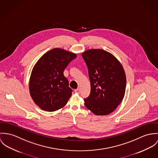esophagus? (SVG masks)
<instances>
[{
    "label": "esophagus",
    "instance_id": "esophagus-1",
    "mask_svg": "<svg viewBox=\"0 0 158 158\" xmlns=\"http://www.w3.org/2000/svg\"><path fill=\"white\" fill-rule=\"evenodd\" d=\"M74 92L76 93H80V89L79 88H77L76 89H74Z\"/></svg>",
    "mask_w": 158,
    "mask_h": 158
}]
</instances>
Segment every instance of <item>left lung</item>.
Segmentation results:
<instances>
[{
	"mask_svg": "<svg viewBox=\"0 0 158 158\" xmlns=\"http://www.w3.org/2000/svg\"><path fill=\"white\" fill-rule=\"evenodd\" d=\"M90 81L91 91L85 105L96 115L112 113L123 101L126 76L123 66L111 53L101 49L82 53Z\"/></svg>",
	"mask_w": 158,
	"mask_h": 158,
	"instance_id": "left-lung-1",
	"label": "left lung"
}]
</instances>
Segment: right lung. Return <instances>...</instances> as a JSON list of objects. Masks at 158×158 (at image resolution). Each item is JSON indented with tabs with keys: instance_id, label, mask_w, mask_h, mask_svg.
Wrapping results in <instances>:
<instances>
[{
	"instance_id": "right-lung-1",
	"label": "right lung",
	"mask_w": 158,
	"mask_h": 158,
	"mask_svg": "<svg viewBox=\"0 0 158 158\" xmlns=\"http://www.w3.org/2000/svg\"><path fill=\"white\" fill-rule=\"evenodd\" d=\"M77 57L74 53L54 48L35 64L30 79L29 89L36 105L47 111H54L66 105L72 94L64 71Z\"/></svg>"
}]
</instances>
